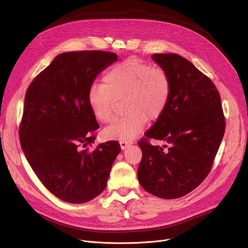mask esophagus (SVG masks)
Listing matches in <instances>:
<instances>
[{"label":"esophagus","instance_id":"obj_1","mask_svg":"<svg viewBox=\"0 0 248 248\" xmlns=\"http://www.w3.org/2000/svg\"><path fill=\"white\" fill-rule=\"evenodd\" d=\"M120 145H121V148H122V150H124V149H126L128 146H131V145H132V141L120 140Z\"/></svg>","mask_w":248,"mask_h":248}]
</instances>
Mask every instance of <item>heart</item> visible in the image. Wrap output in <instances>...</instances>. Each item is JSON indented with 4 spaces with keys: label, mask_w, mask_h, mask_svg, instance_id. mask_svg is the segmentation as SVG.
Masks as SVG:
<instances>
[{
    "label": "heart",
    "mask_w": 248,
    "mask_h": 248,
    "mask_svg": "<svg viewBox=\"0 0 248 248\" xmlns=\"http://www.w3.org/2000/svg\"><path fill=\"white\" fill-rule=\"evenodd\" d=\"M103 82L93 84L87 93L88 107L97 121L108 123L115 100L125 96L126 113L104 129L108 139L136 138L148 119L155 121L164 113L171 96L172 82L168 72L136 57L112 66L103 76Z\"/></svg>",
    "instance_id": "obj_1"
}]
</instances>
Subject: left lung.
I'll use <instances>...</instances> for the list:
<instances>
[{"label":"left lung","instance_id":"left-lung-1","mask_svg":"<svg viewBox=\"0 0 248 248\" xmlns=\"http://www.w3.org/2000/svg\"><path fill=\"white\" fill-rule=\"evenodd\" d=\"M152 59L171 78L172 90L164 113L146 133L163 140L152 146L139 142L142 157L138 170L140 186L163 199H176L197 188L209 174L225 132L221 98L210 78L175 53Z\"/></svg>","mask_w":248,"mask_h":248}]
</instances>
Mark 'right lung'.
<instances>
[{
	"mask_svg": "<svg viewBox=\"0 0 248 248\" xmlns=\"http://www.w3.org/2000/svg\"><path fill=\"white\" fill-rule=\"evenodd\" d=\"M117 61L106 51H74L57 55L29 85L20 125L26 159L42 184L62 201L80 204L104 190L121 152L115 140L93 151L99 127L87 93L97 75Z\"/></svg>",
	"mask_w": 248,
	"mask_h": 248,
	"instance_id": "add662e5",
	"label": "right lung"
}]
</instances>
